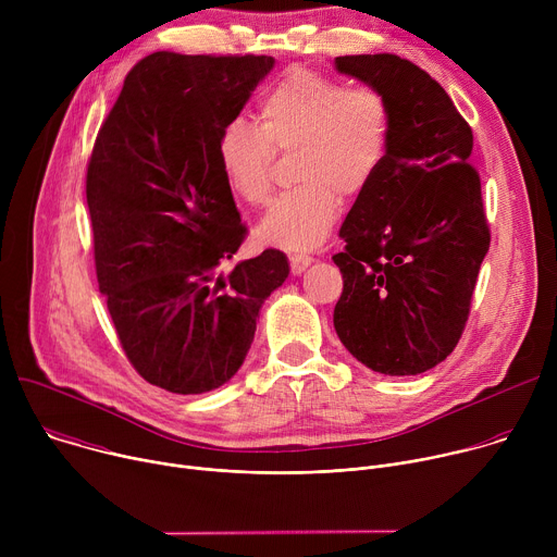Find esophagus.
I'll return each mask as SVG.
<instances>
[{
  "mask_svg": "<svg viewBox=\"0 0 557 557\" xmlns=\"http://www.w3.org/2000/svg\"><path fill=\"white\" fill-rule=\"evenodd\" d=\"M310 262H312V258L308 253H293L290 256V273L301 275L310 267Z\"/></svg>",
  "mask_w": 557,
  "mask_h": 557,
  "instance_id": "1",
  "label": "esophagus"
}]
</instances>
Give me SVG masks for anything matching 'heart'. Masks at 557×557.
<instances>
[{
    "label": "heart",
    "mask_w": 557,
    "mask_h": 557,
    "mask_svg": "<svg viewBox=\"0 0 557 557\" xmlns=\"http://www.w3.org/2000/svg\"><path fill=\"white\" fill-rule=\"evenodd\" d=\"M392 106L376 86H348L317 70L295 67L262 97L258 125L235 119L218 136L228 191L251 207L271 200L275 153H295V189L280 196L258 224V240L312 249L331 235L342 196L368 189L392 138Z\"/></svg>",
    "instance_id": "heart-1"
}]
</instances>
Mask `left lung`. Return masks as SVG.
<instances>
[{"mask_svg":"<svg viewBox=\"0 0 557 557\" xmlns=\"http://www.w3.org/2000/svg\"><path fill=\"white\" fill-rule=\"evenodd\" d=\"M335 63L383 90L394 119L385 161L339 231L335 331L374 372L419 374L456 348L492 243L481 174L467 161L473 134L417 63L389 52Z\"/></svg>","mask_w":557,"mask_h":557,"instance_id":"1","label":"left lung"}]
</instances>
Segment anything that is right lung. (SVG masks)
Here are the masks:
<instances>
[{
	"instance_id": "right-lung-1",
	"label": "right lung",
	"mask_w": 557,
	"mask_h": 557,
	"mask_svg": "<svg viewBox=\"0 0 557 557\" xmlns=\"http://www.w3.org/2000/svg\"><path fill=\"white\" fill-rule=\"evenodd\" d=\"M267 54L153 52L125 76L86 174L95 269L121 348L151 385L202 394L243 366L286 256L224 264L247 237L218 136L271 72Z\"/></svg>"
}]
</instances>
